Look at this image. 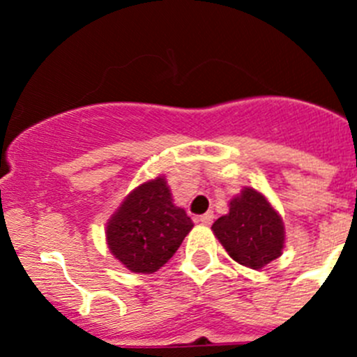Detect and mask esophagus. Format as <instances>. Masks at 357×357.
Here are the masks:
<instances>
[{
  "instance_id": "esophagus-1",
  "label": "esophagus",
  "mask_w": 357,
  "mask_h": 357,
  "mask_svg": "<svg viewBox=\"0 0 357 357\" xmlns=\"http://www.w3.org/2000/svg\"><path fill=\"white\" fill-rule=\"evenodd\" d=\"M212 221H214V214L212 212H207V214L199 218V222H202V225H212Z\"/></svg>"
}]
</instances>
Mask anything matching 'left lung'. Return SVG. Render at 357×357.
Wrapping results in <instances>:
<instances>
[{
    "mask_svg": "<svg viewBox=\"0 0 357 357\" xmlns=\"http://www.w3.org/2000/svg\"><path fill=\"white\" fill-rule=\"evenodd\" d=\"M212 231L236 262L252 269H261L280 257L285 243L278 212L252 188L231 200L229 214L219 218Z\"/></svg>",
    "mask_w": 357,
    "mask_h": 357,
    "instance_id": "8db88e82",
    "label": "left lung"
}]
</instances>
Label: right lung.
I'll list each match as a JSON object with an SVG mask.
<instances>
[{
  "label": "right lung",
  "mask_w": 357,
  "mask_h": 357,
  "mask_svg": "<svg viewBox=\"0 0 357 357\" xmlns=\"http://www.w3.org/2000/svg\"><path fill=\"white\" fill-rule=\"evenodd\" d=\"M192 228V219L172 204L165 179L157 178L122 202L107 225V242L112 254L132 273H155Z\"/></svg>",
  "instance_id": "add662e5"
}]
</instances>
